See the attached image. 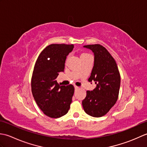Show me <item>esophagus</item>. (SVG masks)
I'll return each mask as SVG.
<instances>
[{"label":"esophagus","mask_w":147,"mask_h":147,"mask_svg":"<svg viewBox=\"0 0 147 147\" xmlns=\"http://www.w3.org/2000/svg\"><path fill=\"white\" fill-rule=\"evenodd\" d=\"M74 88H75V89H78L79 87L77 86H74Z\"/></svg>","instance_id":"obj_1"}]
</instances>
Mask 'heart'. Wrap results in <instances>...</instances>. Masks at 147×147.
Returning <instances> with one entry per match:
<instances>
[{"label":"heart","mask_w":147,"mask_h":147,"mask_svg":"<svg viewBox=\"0 0 147 147\" xmlns=\"http://www.w3.org/2000/svg\"><path fill=\"white\" fill-rule=\"evenodd\" d=\"M87 55V54H83L82 55Z\"/></svg>","instance_id":"b5f03b06"}]
</instances>
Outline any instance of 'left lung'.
Instances as JSON below:
<instances>
[{
    "mask_svg": "<svg viewBox=\"0 0 147 147\" xmlns=\"http://www.w3.org/2000/svg\"><path fill=\"white\" fill-rule=\"evenodd\" d=\"M84 48L91 50L94 55V64L88 81H94L96 87L86 92L83 100L84 111L92 117L106 114L116 102L119 92L121 77L116 62L107 50L99 45H88Z\"/></svg>",
    "mask_w": 147,
    "mask_h": 147,
    "instance_id": "1",
    "label": "left lung"
}]
</instances>
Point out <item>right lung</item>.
<instances>
[{"mask_svg": "<svg viewBox=\"0 0 147 147\" xmlns=\"http://www.w3.org/2000/svg\"><path fill=\"white\" fill-rule=\"evenodd\" d=\"M74 45L51 44L38 56L32 78V92L36 103L46 115L58 118L67 113L74 88L61 86L56 78L64 72L67 56Z\"/></svg>", "mask_w": 147, "mask_h": 147, "instance_id": "add662e5", "label": "right lung"}]
</instances>
